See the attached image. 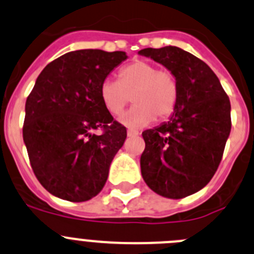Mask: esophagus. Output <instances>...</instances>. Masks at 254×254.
Segmentation results:
<instances>
[{
    "label": "esophagus",
    "mask_w": 254,
    "mask_h": 254,
    "mask_svg": "<svg viewBox=\"0 0 254 254\" xmlns=\"http://www.w3.org/2000/svg\"><path fill=\"white\" fill-rule=\"evenodd\" d=\"M138 135H139L138 130H134V129L127 130V136H130V138H134V136H138Z\"/></svg>",
    "instance_id": "1"
}]
</instances>
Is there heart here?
I'll return each mask as SVG.
<instances>
[{"label":"heart","instance_id":"b5f03b06","mask_svg":"<svg viewBox=\"0 0 254 254\" xmlns=\"http://www.w3.org/2000/svg\"><path fill=\"white\" fill-rule=\"evenodd\" d=\"M119 80L106 79L100 86V99L114 116L123 113L131 101L135 105L124 113L120 123L141 127L154 119L165 120L173 115L179 99V85L174 73L148 61H134L119 71Z\"/></svg>","mask_w":254,"mask_h":254}]
</instances>
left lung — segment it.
Segmentation results:
<instances>
[{"label":"left lung","mask_w":254,"mask_h":254,"mask_svg":"<svg viewBox=\"0 0 254 254\" xmlns=\"http://www.w3.org/2000/svg\"><path fill=\"white\" fill-rule=\"evenodd\" d=\"M177 77L179 99L168 123L143 131L141 175L159 195L181 199L200 190L217 172L231 132V103L212 68L177 46L144 49Z\"/></svg>","instance_id":"1"}]
</instances>
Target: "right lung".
Instances as JSON below:
<instances>
[{"label": "right lung", "instance_id": "obj_1", "mask_svg": "<svg viewBox=\"0 0 254 254\" xmlns=\"http://www.w3.org/2000/svg\"><path fill=\"white\" fill-rule=\"evenodd\" d=\"M123 51L77 50L51 61L27 96L22 135L31 168L41 186L68 202H85L104 188L127 127L100 99ZM100 128L99 135L92 132Z\"/></svg>", "mask_w": 254, "mask_h": 254}]
</instances>
